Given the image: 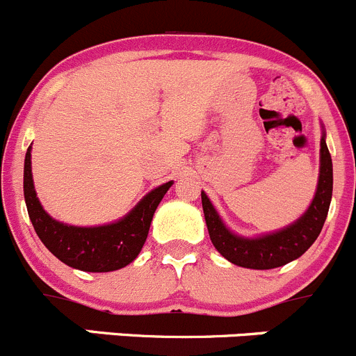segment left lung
I'll return each mask as SVG.
<instances>
[{
  "label": "left lung",
  "instance_id": "8db88e82",
  "mask_svg": "<svg viewBox=\"0 0 356 356\" xmlns=\"http://www.w3.org/2000/svg\"><path fill=\"white\" fill-rule=\"evenodd\" d=\"M320 147V176H318V187L313 202L297 222L282 231L270 232L260 238H241L227 229L208 195L201 192L209 239L220 255L239 267L274 269L299 259L316 241L327 218L334 184L332 157L325 143V133L321 136Z\"/></svg>",
  "mask_w": 356,
  "mask_h": 356
}]
</instances>
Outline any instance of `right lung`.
Returning <instances> with one entry per match:
<instances>
[{
    "instance_id": "right-lung-1",
    "label": "right lung",
    "mask_w": 356,
    "mask_h": 356,
    "mask_svg": "<svg viewBox=\"0 0 356 356\" xmlns=\"http://www.w3.org/2000/svg\"><path fill=\"white\" fill-rule=\"evenodd\" d=\"M172 181L148 192L124 218L99 227H74L54 220L36 197L31 147L24 161V199L36 234L50 253L73 269L110 273L133 262L147 241L152 218Z\"/></svg>"
}]
</instances>
